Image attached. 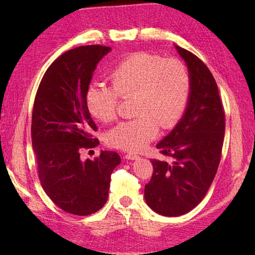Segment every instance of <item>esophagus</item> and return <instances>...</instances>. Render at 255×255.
I'll use <instances>...</instances> for the list:
<instances>
[{
  "instance_id": "34e87169",
  "label": "esophagus",
  "mask_w": 255,
  "mask_h": 255,
  "mask_svg": "<svg viewBox=\"0 0 255 255\" xmlns=\"http://www.w3.org/2000/svg\"><path fill=\"white\" fill-rule=\"evenodd\" d=\"M125 158H126L127 160H136L139 158V155L133 154V153H127L126 155H125Z\"/></svg>"
}]
</instances>
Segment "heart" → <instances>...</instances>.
Wrapping results in <instances>:
<instances>
[{
	"label": "heart",
	"instance_id": "1",
	"mask_svg": "<svg viewBox=\"0 0 255 255\" xmlns=\"http://www.w3.org/2000/svg\"><path fill=\"white\" fill-rule=\"evenodd\" d=\"M112 85L95 84L88 91L90 111L103 123L118 116L121 97L134 99L137 117L119 124L107 134L114 148L140 151L156 138L160 126L171 129L185 112L192 90L187 66L180 59H164L149 52L127 57L111 73Z\"/></svg>",
	"mask_w": 255,
	"mask_h": 255
}]
</instances>
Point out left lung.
Here are the masks:
<instances>
[{"label": "left lung", "instance_id": "8db88e82", "mask_svg": "<svg viewBox=\"0 0 255 255\" xmlns=\"http://www.w3.org/2000/svg\"><path fill=\"white\" fill-rule=\"evenodd\" d=\"M175 48L191 74V96L181 121L156 144L171 160L151 159L152 177L144 186L149 207L166 217L188 213L205 197L218 170L226 128L213 74L194 53Z\"/></svg>", "mask_w": 255, "mask_h": 255}]
</instances>
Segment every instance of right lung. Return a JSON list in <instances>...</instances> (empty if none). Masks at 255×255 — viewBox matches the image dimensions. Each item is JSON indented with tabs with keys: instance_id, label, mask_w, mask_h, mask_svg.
<instances>
[{
	"instance_id": "obj_1",
	"label": "right lung",
	"mask_w": 255,
	"mask_h": 255,
	"mask_svg": "<svg viewBox=\"0 0 255 255\" xmlns=\"http://www.w3.org/2000/svg\"><path fill=\"white\" fill-rule=\"evenodd\" d=\"M110 51L91 45L64 52L47 69L32 107L31 142L41 186L59 208L77 216L105 205L111 175L122 161L114 151L80 160L81 149L100 143L86 95L97 63Z\"/></svg>"
}]
</instances>
